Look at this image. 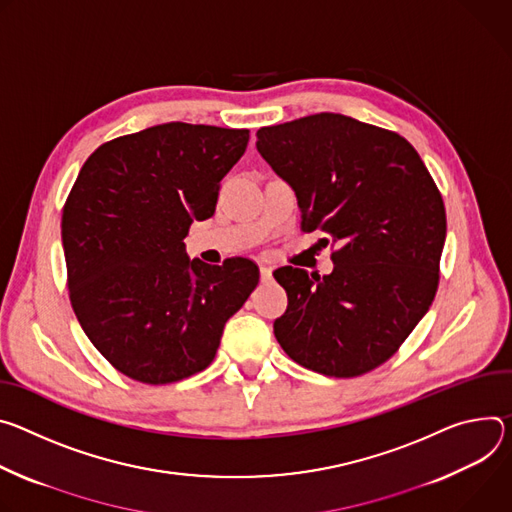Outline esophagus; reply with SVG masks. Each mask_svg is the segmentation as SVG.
<instances>
[{
	"label": "esophagus",
	"instance_id": "esophagus-1",
	"mask_svg": "<svg viewBox=\"0 0 512 512\" xmlns=\"http://www.w3.org/2000/svg\"><path fill=\"white\" fill-rule=\"evenodd\" d=\"M260 278H262V282H268L272 278V268L266 264H260Z\"/></svg>",
	"mask_w": 512,
	"mask_h": 512
}]
</instances>
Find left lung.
<instances>
[{
	"label": "left lung",
	"instance_id": "8db88e82",
	"mask_svg": "<svg viewBox=\"0 0 512 512\" xmlns=\"http://www.w3.org/2000/svg\"><path fill=\"white\" fill-rule=\"evenodd\" d=\"M256 148L299 201L301 227L337 246L333 272L274 270L289 307L274 321L297 364L335 378L384 364L429 311L445 207L417 150L342 113L260 128Z\"/></svg>",
	"mask_w": 512,
	"mask_h": 512
}]
</instances>
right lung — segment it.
<instances>
[{"label": "right lung", "mask_w": 512, "mask_h": 512, "mask_svg": "<svg viewBox=\"0 0 512 512\" xmlns=\"http://www.w3.org/2000/svg\"><path fill=\"white\" fill-rule=\"evenodd\" d=\"M250 130L170 122L101 144L63 207L73 311L101 356L144 384L205 370L258 266L189 260L191 223L213 215L219 183Z\"/></svg>", "instance_id": "1"}]
</instances>
